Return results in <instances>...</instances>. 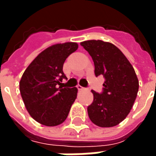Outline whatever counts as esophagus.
<instances>
[{
	"instance_id": "1",
	"label": "esophagus",
	"mask_w": 156,
	"mask_h": 156,
	"mask_svg": "<svg viewBox=\"0 0 156 156\" xmlns=\"http://www.w3.org/2000/svg\"><path fill=\"white\" fill-rule=\"evenodd\" d=\"M77 88H78V90H83V89H85L83 87H82V86H80V85H78V86H77Z\"/></svg>"
}]
</instances>
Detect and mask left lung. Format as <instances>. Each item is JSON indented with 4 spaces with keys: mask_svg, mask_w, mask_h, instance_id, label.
<instances>
[{
    "mask_svg": "<svg viewBox=\"0 0 156 156\" xmlns=\"http://www.w3.org/2000/svg\"><path fill=\"white\" fill-rule=\"evenodd\" d=\"M93 58L96 77L105 81L101 94L92 90L94 101L88 107L90 120L99 127H113L126 118L139 90L134 68L119 48L110 42L89 40L81 42Z\"/></svg>",
    "mask_w": 156,
    "mask_h": 156,
    "instance_id": "left-lung-1",
    "label": "left lung"
}]
</instances>
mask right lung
I'll use <instances>...</instances> for the list:
<instances>
[{"mask_svg": "<svg viewBox=\"0 0 156 156\" xmlns=\"http://www.w3.org/2000/svg\"><path fill=\"white\" fill-rule=\"evenodd\" d=\"M76 42L52 45L42 51L26 69L20 92L27 110L46 126L64 122L77 98V88H63L62 71L66 58L78 49Z\"/></svg>", "mask_w": 156, "mask_h": 156, "instance_id": "add662e5", "label": "right lung"}]
</instances>
